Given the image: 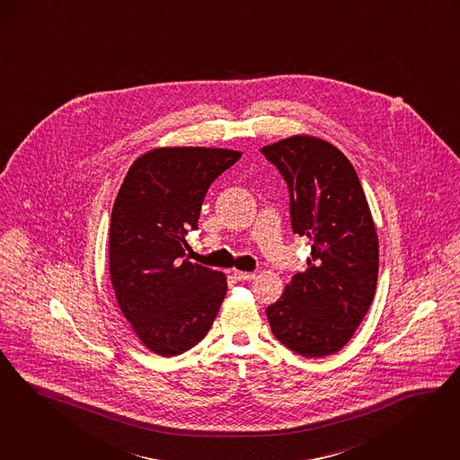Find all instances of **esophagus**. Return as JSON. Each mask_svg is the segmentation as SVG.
<instances>
[{
	"label": "esophagus",
	"instance_id": "esophagus-1",
	"mask_svg": "<svg viewBox=\"0 0 460 460\" xmlns=\"http://www.w3.org/2000/svg\"><path fill=\"white\" fill-rule=\"evenodd\" d=\"M231 276L234 277L236 280H253L255 279L253 272H241V270H233Z\"/></svg>",
	"mask_w": 460,
	"mask_h": 460
}]
</instances>
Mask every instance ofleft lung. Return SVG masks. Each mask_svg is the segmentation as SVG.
Segmentation results:
<instances>
[{
  "instance_id": "1",
  "label": "left lung",
  "mask_w": 460,
  "mask_h": 460,
  "mask_svg": "<svg viewBox=\"0 0 460 460\" xmlns=\"http://www.w3.org/2000/svg\"><path fill=\"white\" fill-rule=\"evenodd\" d=\"M289 190L293 233L308 236L306 272L267 306L277 341L305 358L342 349L363 322L378 279V238L349 159L329 142L296 135L260 150Z\"/></svg>"
}]
</instances>
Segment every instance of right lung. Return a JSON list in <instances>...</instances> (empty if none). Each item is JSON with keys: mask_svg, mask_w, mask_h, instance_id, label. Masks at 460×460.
Returning a JSON list of instances; mask_svg holds the SVG:
<instances>
[{"mask_svg": "<svg viewBox=\"0 0 460 460\" xmlns=\"http://www.w3.org/2000/svg\"><path fill=\"white\" fill-rule=\"evenodd\" d=\"M241 157L226 148H155L138 157L111 214L110 272L118 305L138 339L178 356L210 331L226 276L181 261L208 186Z\"/></svg>", "mask_w": 460, "mask_h": 460, "instance_id": "1", "label": "right lung"}]
</instances>
